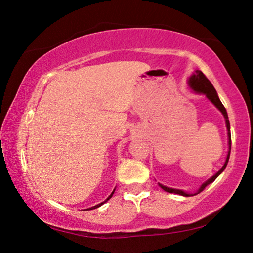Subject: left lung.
<instances>
[{
    "label": "left lung",
    "mask_w": 253,
    "mask_h": 253,
    "mask_svg": "<svg viewBox=\"0 0 253 253\" xmlns=\"http://www.w3.org/2000/svg\"><path fill=\"white\" fill-rule=\"evenodd\" d=\"M188 86L190 87V89L192 91H195L197 94H203L205 95L207 98L210 100V103H212L215 108L218 109V111L223 115L224 117V121H226V126H227V134H228V146H229V150H228V154H227V158H226V162H224L223 166L220 168V170L214 173L212 177H210L208 180L205 181L204 183H201V186L199 187V189L197 190L196 192H187V191H183L181 189H174V188H170V187H167V186H164L162 183L158 182L159 187L164 189L165 191L167 192H170V194H177V195H180L183 197H191V196H195L197 194H199V192L203 191L205 188L209 185V183L213 182L215 179L219 177V174L221 173L224 169L227 167V164L229 162V157H230V151H231V134H230V123H229V118H228V114L226 108L221 103V100L219 99V96L217 94V91H215L213 85L211 84L210 81L207 79V77L204 75V73L201 71H195L192 73V75L188 79Z\"/></svg>",
    "instance_id": "8db88e82"
}]
</instances>
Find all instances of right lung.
Returning a JSON list of instances; mask_svg holds the SVG:
<instances>
[{"label": "right lung", "instance_id": "right-lung-1", "mask_svg": "<svg viewBox=\"0 0 253 253\" xmlns=\"http://www.w3.org/2000/svg\"><path fill=\"white\" fill-rule=\"evenodd\" d=\"M114 192H115V189L113 190V192H112V194L111 195H109L108 196V198L106 199V200H105V201H103V203H100V204H98V205H96V206H94V207H91V208H88V209H87V210H91V209H96V208H98V207H100V206H102V205H104L105 203H107V201L109 200V199H111L112 198V197H113V195H114Z\"/></svg>", "mask_w": 253, "mask_h": 253}]
</instances>
